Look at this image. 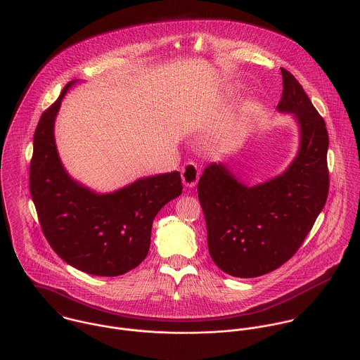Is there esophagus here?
I'll use <instances>...</instances> for the list:
<instances>
[{
    "label": "esophagus",
    "mask_w": 360,
    "mask_h": 360,
    "mask_svg": "<svg viewBox=\"0 0 360 360\" xmlns=\"http://www.w3.org/2000/svg\"><path fill=\"white\" fill-rule=\"evenodd\" d=\"M181 176L182 182L188 188H193L198 181H199V168L193 161H188L182 168H181Z\"/></svg>",
    "instance_id": "1"
}]
</instances>
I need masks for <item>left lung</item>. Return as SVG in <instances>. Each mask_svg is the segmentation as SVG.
I'll use <instances>...</instances> for the list:
<instances>
[{"label": "left lung", "instance_id": "left-lung-1", "mask_svg": "<svg viewBox=\"0 0 360 360\" xmlns=\"http://www.w3.org/2000/svg\"><path fill=\"white\" fill-rule=\"evenodd\" d=\"M281 73L277 108L292 112L300 128L299 151L287 171L246 186L222 162H212L198 184L210 256L232 277L253 278L281 267L303 243L328 196L326 122L296 77L284 68Z\"/></svg>", "mask_w": 360, "mask_h": 360}]
</instances>
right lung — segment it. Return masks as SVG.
Here are the masks:
<instances>
[{"label": "right lung", "instance_id": "right-lung-1", "mask_svg": "<svg viewBox=\"0 0 360 360\" xmlns=\"http://www.w3.org/2000/svg\"><path fill=\"white\" fill-rule=\"evenodd\" d=\"M41 115L30 161L29 186L41 231L53 250L75 269L115 277L138 267L148 253L153 219L182 193L178 171L142 178L114 193L98 195L64 169L54 141L61 100Z\"/></svg>", "mask_w": 360, "mask_h": 360}]
</instances>
